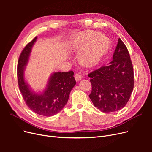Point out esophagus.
Segmentation results:
<instances>
[{
    "instance_id": "obj_1",
    "label": "esophagus",
    "mask_w": 152,
    "mask_h": 152,
    "mask_svg": "<svg viewBox=\"0 0 152 152\" xmlns=\"http://www.w3.org/2000/svg\"><path fill=\"white\" fill-rule=\"evenodd\" d=\"M75 79H76V81H77V82H78V81H79L81 80V79H82V76L79 75V74H76L75 75Z\"/></svg>"
}]
</instances>
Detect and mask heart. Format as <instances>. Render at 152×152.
I'll use <instances>...</instances> for the list:
<instances>
[{"label":"heart","instance_id":"obj_1","mask_svg":"<svg viewBox=\"0 0 152 152\" xmlns=\"http://www.w3.org/2000/svg\"><path fill=\"white\" fill-rule=\"evenodd\" d=\"M110 44L104 34L86 30L75 36L70 47L72 50L79 52L78 60L81 65L91 67L100 63L109 49Z\"/></svg>","mask_w":152,"mask_h":152}]
</instances>
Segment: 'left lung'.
Segmentation results:
<instances>
[{"instance_id": "left-lung-1", "label": "left lung", "mask_w": 152, "mask_h": 152, "mask_svg": "<svg viewBox=\"0 0 152 152\" xmlns=\"http://www.w3.org/2000/svg\"><path fill=\"white\" fill-rule=\"evenodd\" d=\"M88 76L92 84L89 97L95 107L110 113L126 105L134 88V71L129 52L120 39L111 61Z\"/></svg>"}]
</instances>
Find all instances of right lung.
<instances>
[{
    "label": "right lung",
    "instance_id": "add662e5",
    "mask_svg": "<svg viewBox=\"0 0 152 152\" xmlns=\"http://www.w3.org/2000/svg\"><path fill=\"white\" fill-rule=\"evenodd\" d=\"M36 40L37 37L26 45L20 54L17 67L18 86L24 100L32 111L42 116H52L65 106L70 92L76 83L73 71L55 72L49 77L42 92L36 93L31 89L25 81V70Z\"/></svg>",
    "mask_w": 152,
    "mask_h": 152
}]
</instances>
